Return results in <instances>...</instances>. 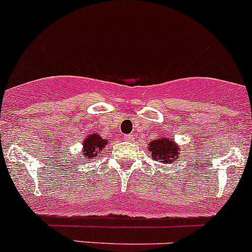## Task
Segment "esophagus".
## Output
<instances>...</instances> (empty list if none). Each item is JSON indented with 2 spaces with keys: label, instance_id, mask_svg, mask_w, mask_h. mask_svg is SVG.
I'll use <instances>...</instances> for the list:
<instances>
[{
  "label": "esophagus",
  "instance_id": "esophagus-1",
  "mask_svg": "<svg viewBox=\"0 0 252 252\" xmlns=\"http://www.w3.org/2000/svg\"><path fill=\"white\" fill-rule=\"evenodd\" d=\"M124 140L128 141V142H132V141L135 140V136H133V135H125Z\"/></svg>",
  "mask_w": 252,
  "mask_h": 252
}]
</instances>
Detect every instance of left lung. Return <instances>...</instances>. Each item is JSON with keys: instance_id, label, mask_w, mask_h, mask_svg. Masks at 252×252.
Here are the masks:
<instances>
[{"instance_id": "8db88e82", "label": "left lung", "mask_w": 252, "mask_h": 252, "mask_svg": "<svg viewBox=\"0 0 252 252\" xmlns=\"http://www.w3.org/2000/svg\"><path fill=\"white\" fill-rule=\"evenodd\" d=\"M151 157L162 163H174L181 156V147L174 142L173 138L159 137L148 143Z\"/></svg>"}]
</instances>
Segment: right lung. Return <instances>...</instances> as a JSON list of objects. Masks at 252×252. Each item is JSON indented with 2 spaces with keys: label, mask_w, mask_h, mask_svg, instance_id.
Wrapping results in <instances>:
<instances>
[{
  "label": "right lung",
  "mask_w": 252,
  "mask_h": 252,
  "mask_svg": "<svg viewBox=\"0 0 252 252\" xmlns=\"http://www.w3.org/2000/svg\"><path fill=\"white\" fill-rule=\"evenodd\" d=\"M106 145L107 141L97 133L89 135L83 142V157L85 159H92V158L96 157Z\"/></svg>",
  "instance_id": "1"
}]
</instances>
